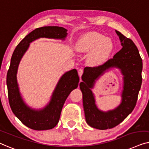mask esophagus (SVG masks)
Here are the masks:
<instances>
[{
  "mask_svg": "<svg viewBox=\"0 0 149 149\" xmlns=\"http://www.w3.org/2000/svg\"><path fill=\"white\" fill-rule=\"evenodd\" d=\"M83 73H84V70H83V69H79V70H78V74L79 75V77H80V81H81V75H82Z\"/></svg>",
  "mask_w": 149,
  "mask_h": 149,
  "instance_id": "esophagus-1",
  "label": "esophagus"
}]
</instances>
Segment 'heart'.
Instances as JSON below:
<instances>
[{
	"label": "heart",
	"mask_w": 149,
	"mask_h": 149,
	"mask_svg": "<svg viewBox=\"0 0 149 149\" xmlns=\"http://www.w3.org/2000/svg\"><path fill=\"white\" fill-rule=\"evenodd\" d=\"M114 48L113 41L109 38L98 32H90L81 38L77 44V51L80 53H89L91 61L95 64L100 63L107 59Z\"/></svg>",
	"instance_id": "heart-1"
}]
</instances>
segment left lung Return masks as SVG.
Returning a JSON list of instances; mask_svg holds the SVG:
<instances>
[{
    "mask_svg": "<svg viewBox=\"0 0 149 149\" xmlns=\"http://www.w3.org/2000/svg\"><path fill=\"white\" fill-rule=\"evenodd\" d=\"M121 42L122 49L104 64L97 67H86L79 84L83 95V106L86 121L90 126L98 130L113 128L130 114L136 104L138 93L142 84V60L136 46L131 39L116 31ZM118 68L124 75L122 102L113 110L102 112L95 104L91 91L95 80L111 68Z\"/></svg>",
    "mask_w": 149,
    "mask_h": 149,
    "instance_id": "obj_1",
    "label": "left lung"
}]
</instances>
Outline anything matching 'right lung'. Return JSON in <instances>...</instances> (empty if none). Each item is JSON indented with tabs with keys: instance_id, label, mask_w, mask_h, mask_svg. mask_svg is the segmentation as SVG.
<instances>
[{
	"instance_id": "add662e5",
	"label": "right lung",
	"mask_w": 149,
	"mask_h": 149,
	"mask_svg": "<svg viewBox=\"0 0 149 149\" xmlns=\"http://www.w3.org/2000/svg\"><path fill=\"white\" fill-rule=\"evenodd\" d=\"M67 31L58 26H45L35 29L18 44L12 54L7 75L9 104L15 116L32 130H45L56 126L65 102L71 92L78 86L79 78L75 69L66 72L56 84L49 103L42 109H33L25 103L20 95L17 81L19 64L32 42L40 38L65 40L68 35Z\"/></svg>"
}]
</instances>
